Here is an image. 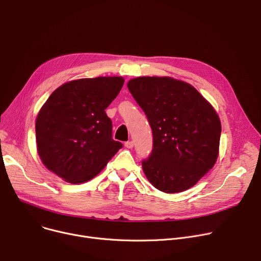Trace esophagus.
Listing matches in <instances>:
<instances>
[{
	"mask_svg": "<svg viewBox=\"0 0 261 261\" xmlns=\"http://www.w3.org/2000/svg\"><path fill=\"white\" fill-rule=\"evenodd\" d=\"M133 146H134V144H133L132 141H129V142H126V143H125V147H126V148L131 149V148H133Z\"/></svg>",
	"mask_w": 261,
	"mask_h": 261,
	"instance_id": "1",
	"label": "esophagus"
}]
</instances>
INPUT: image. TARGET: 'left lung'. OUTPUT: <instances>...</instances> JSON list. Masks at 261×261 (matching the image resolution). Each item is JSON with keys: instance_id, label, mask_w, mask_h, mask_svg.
<instances>
[{"instance_id": "8db88e82", "label": "left lung", "mask_w": 261, "mask_h": 261, "mask_svg": "<svg viewBox=\"0 0 261 261\" xmlns=\"http://www.w3.org/2000/svg\"><path fill=\"white\" fill-rule=\"evenodd\" d=\"M127 85L152 129V152L142 162L148 180L165 193L193 187L218 156L221 125L214 108L178 80L143 76Z\"/></svg>"}]
</instances>
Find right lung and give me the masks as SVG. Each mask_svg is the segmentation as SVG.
<instances>
[{"label":"right lung","instance_id":"1","mask_svg":"<svg viewBox=\"0 0 261 261\" xmlns=\"http://www.w3.org/2000/svg\"><path fill=\"white\" fill-rule=\"evenodd\" d=\"M124 82L119 76L82 79L52 92L36 121L38 153L47 169L68 182L82 184L123 148L112 138L105 110Z\"/></svg>","mask_w":261,"mask_h":261}]
</instances>
